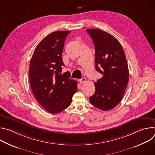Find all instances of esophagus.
<instances>
[{
  "label": "esophagus",
  "instance_id": "esophagus-1",
  "mask_svg": "<svg viewBox=\"0 0 155 155\" xmlns=\"http://www.w3.org/2000/svg\"><path fill=\"white\" fill-rule=\"evenodd\" d=\"M86 78H82L81 79H80V80H79V82H80V84H82V83H84L85 81H86Z\"/></svg>",
  "mask_w": 155,
  "mask_h": 155
}]
</instances>
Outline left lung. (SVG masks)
<instances>
[{
	"label": "left lung",
	"instance_id": "8db88e82",
	"mask_svg": "<svg viewBox=\"0 0 155 155\" xmlns=\"http://www.w3.org/2000/svg\"><path fill=\"white\" fill-rule=\"evenodd\" d=\"M86 32L94 44L96 69L103 75L94 83L95 93L90 101L106 111L115 107L123 98L129 80L127 62L121 45L113 35L99 29Z\"/></svg>",
	"mask_w": 155,
	"mask_h": 155
}]
</instances>
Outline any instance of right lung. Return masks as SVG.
I'll return each instance as SVG.
<instances>
[{
	"instance_id": "obj_1",
	"label": "right lung",
	"mask_w": 155,
	"mask_h": 155,
	"mask_svg": "<svg viewBox=\"0 0 155 155\" xmlns=\"http://www.w3.org/2000/svg\"><path fill=\"white\" fill-rule=\"evenodd\" d=\"M70 31H55L36 47L31 59L29 75L32 93L48 112L54 114L67 108L77 91V81L69 72L62 74V54Z\"/></svg>"
}]
</instances>
